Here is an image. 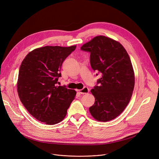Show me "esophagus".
I'll use <instances>...</instances> for the list:
<instances>
[{"label": "esophagus", "mask_w": 159, "mask_h": 159, "mask_svg": "<svg viewBox=\"0 0 159 159\" xmlns=\"http://www.w3.org/2000/svg\"><path fill=\"white\" fill-rule=\"evenodd\" d=\"M89 92V89L88 87H84L83 89L79 90V93L82 94H87Z\"/></svg>", "instance_id": "esophagus-1"}]
</instances>
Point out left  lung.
I'll return each mask as SVG.
<instances>
[{
  "label": "left lung",
  "instance_id": "left-lung-1",
  "mask_svg": "<svg viewBox=\"0 0 159 159\" xmlns=\"http://www.w3.org/2000/svg\"><path fill=\"white\" fill-rule=\"evenodd\" d=\"M80 50L90 53L92 69L101 74L90 90L95 102L89 111L98 121H111L124 111L133 94L134 75L129 57L119 42L104 36L94 38Z\"/></svg>",
  "mask_w": 159,
  "mask_h": 159
}]
</instances>
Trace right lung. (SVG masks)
I'll return each instance as SVG.
<instances>
[{
    "label": "right lung",
    "instance_id": "obj_1",
    "mask_svg": "<svg viewBox=\"0 0 159 159\" xmlns=\"http://www.w3.org/2000/svg\"><path fill=\"white\" fill-rule=\"evenodd\" d=\"M76 46H46L30 52L19 70L17 93L30 114L47 125H55L65 117L76 95L65 85L57 86L65 58Z\"/></svg>",
    "mask_w": 159,
    "mask_h": 159
}]
</instances>
